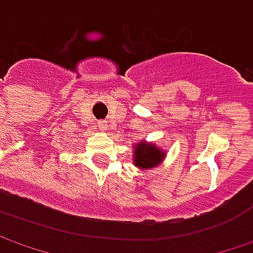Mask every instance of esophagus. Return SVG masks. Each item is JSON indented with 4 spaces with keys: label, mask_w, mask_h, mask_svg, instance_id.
<instances>
[{
    "label": "esophagus",
    "mask_w": 253,
    "mask_h": 253,
    "mask_svg": "<svg viewBox=\"0 0 253 253\" xmlns=\"http://www.w3.org/2000/svg\"><path fill=\"white\" fill-rule=\"evenodd\" d=\"M98 126H100V129H101V131H107L108 124H107V121H100L98 122Z\"/></svg>",
    "instance_id": "obj_1"
}]
</instances>
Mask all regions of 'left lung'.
Segmentation results:
<instances>
[{"label":"left lung","mask_w":253,"mask_h":253,"mask_svg":"<svg viewBox=\"0 0 253 253\" xmlns=\"http://www.w3.org/2000/svg\"><path fill=\"white\" fill-rule=\"evenodd\" d=\"M165 159V152H162L156 145L139 142L135 145L133 151V165L141 169H151L158 166Z\"/></svg>","instance_id":"left-lung-1"}]
</instances>
